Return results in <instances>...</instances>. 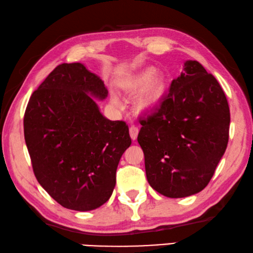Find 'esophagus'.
I'll return each mask as SVG.
<instances>
[{
	"mask_svg": "<svg viewBox=\"0 0 253 253\" xmlns=\"http://www.w3.org/2000/svg\"><path fill=\"white\" fill-rule=\"evenodd\" d=\"M129 131H130V136H131L132 140H135L136 138H138L139 129H138V127H136L135 126H131Z\"/></svg>",
	"mask_w": 253,
	"mask_h": 253,
	"instance_id": "1",
	"label": "esophagus"
}]
</instances>
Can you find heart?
Returning a JSON list of instances; mask_svg holds the SVG:
<instances>
[{"instance_id": "obj_1", "label": "heart", "mask_w": 253, "mask_h": 253, "mask_svg": "<svg viewBox=\"0 0 253 253\" xmlns=\"http://www.w3.org/2000/svg\"><path fill=\"white\" fill-rule=\"evenodd\" d=\"M126 90L130 93L142 91L136 100L135 108L139 112H151L163 100L166 93V80L154 69H147L130 79L126 84ZM111 101L114 105L120 104L117 96L111 97Z\"/></svg>"}]
</instances>
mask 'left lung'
Segmentation results:
<instances>
[{"label":"left lung","mask_w":253,"mask_h":253,"mask_svg":"<svg viewBox=\"0 0 253 253\" xmlns=\"http://www.w3.org/2000/svg\"><path fill=\"white\" fill-rule=\"evenodd\" d=\"M140 123L150 185L169 198L202 191L229 141V104L213 75L198 61H185L160 106Z\"/></svg>","instance_id":"1"}]
</instances>
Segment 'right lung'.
<instances>
[{
    "label": "right lung",
    "instance_id": "add662e5",
    "mask_svg": "<svg viewBox=\"0 0 253 253\" xmlns=\"http://www.w3.org/2000/svg\"><path fill=\"white\" fill-rule=\"evenodd\" d=\"M104 83L81 63L57 65L30 97L24 138L35 178L66 209L90 211L109 200L131 145L129 127L100 112Z\"/></svg>",
    "mask_w": 253,
    "mask_h": 253
}]
</instances>
